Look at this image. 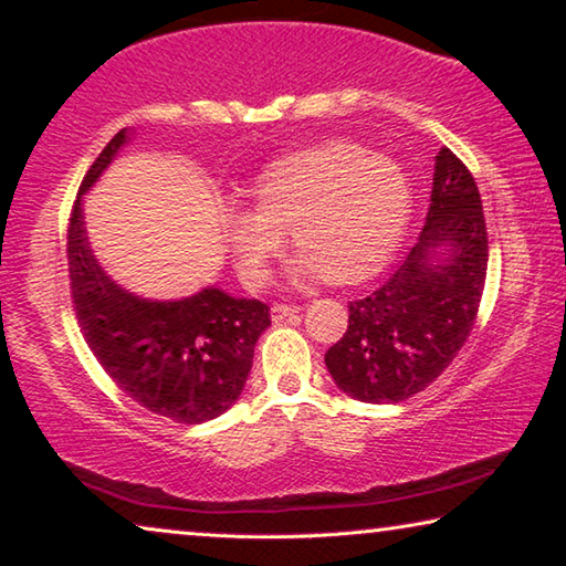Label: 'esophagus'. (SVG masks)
<instances>
[{
    "instance_id": "34e87169",
    "label": "esophagus",
    "mask_w": 566,
    "mask_h": 566,
    "mask_svg": "<svg viewBox=\"0 0 566 566\" xmlns=\"http://www.w3.org/2000/svg\"><path fill=\"white\" fill-rule=\"evenodd\" d=\"M294 314H300V306L294 304H274L272 306V322H284L294 317Z\"/></svg>"
}]
</instances>
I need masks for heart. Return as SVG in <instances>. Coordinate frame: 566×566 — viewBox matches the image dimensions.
<instances>
[{
	"label": "heart",
	"instance_id": "heart-1",
	"mask_svg": "<svg viewBox=\"0 0 566 566\" xmlns=\"http://www.w3.org/2000/svg\"><path fill=\"white\" fill-rule=\"evenodd\" d=\"M411 181L397 159L332 139L272 161L252 185V209L227 205L222 232L244 284L262 286L282 232L296 249L292 280L352 284L387 264L409 224Z\"/></svg>",
	"mask_w": 566,
	"mask_h": 566
}]
</instances>
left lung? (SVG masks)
I'll use <instances>...</instances> for the list:
<instances>
[{"label": "left lung", "instance_id": "1", "mask_svg": "<svg viewBox=\"0 0 566 566\" xmlns=\"http://www.w3.org/2000/svg\"><path fill=\"white\" fill-rule=\"evenodd\" d=\"M429 202L405 262L377 292L349 302V327L324 354L352 399L415 397L452 364L474 327L490 260L486 224L474 177L447 147L434 157Z\"/></svg>", "mask_w": 566, "mask_h": 566}]
</instances>
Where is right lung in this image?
Returning a JSON list of instances; mask_svg holds the SVG:
<instances>
[{"label":"right lung","instance_id":"obj_1","mask_svg":"<svg viewBox=\"0 0 566 566\" xmlns=\"http://www.w3.org/2000/svg\"><path fill=\"white\" fill-rule=\"evenodd\" d=\"M134 129L109 139L82 179L70 219L72 300L90 349L137 405L179 424L209 421L247 385L254 344L270 327V306L205 286L185 300H147L102 270L84 227V195L97 185Z\"/></svg>","mask_w":566,"mask_h":566}]
</instances>
